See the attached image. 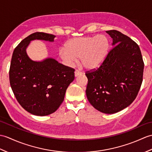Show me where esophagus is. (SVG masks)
<instances>
[{"label": "esophagus", "mask_w": 152, "mask_h": 152, "mask_svg": "<svg viewBox=\"0 0 152 152\" xmlns=\"http://www.w3.org/2000/svg\"><path fill=\"white\" fill-rule=\"evenodd\" d=\"M82 72H81V71H80V70H76L75 72V77H77V76H78L79 75H82Z\"/></svg>", "instance_id": "34e87169"}]
</instances>
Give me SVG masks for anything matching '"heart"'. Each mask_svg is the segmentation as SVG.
Here are the masks:
<instances>
[{
    "mask_svg": "<svg viewBox=\"0 0 152 152\" xmlns=\"http://www.w3.org/2000/svg\"><path fill=\"white\" fill-rule=\"evenodd\" d=\"M59 50L61 59L72 65L80 58L83 66L93 70L99 67L106 59L110 49V42L104 35L73 38Z\"/></svg>",
    "mask_w": 152,
    "mask_h": 152,
    "instance_id": "1",
    "label": "heart"
}]
</instances>
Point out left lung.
Returning a JSON list of instances; mask_svg holds the SVG:
<instances>
[{
	"label": "left lung",
	"instance_id": "left-lung-1",
	"mask_svg": "<svg viewBox=\"0 0 152 152\" xmlns=\"http://www.w3.org/2000/svg\"><path fill=\"white\" fill-rule=\"evenodd\" d=\"M115 47L96 70L87 71L86 95L102 113L113 114L135 99L142 82L144 62L139 45L117 30L106 31Z\"/></svg>",
	"mask_w": 152,
	"mask_h": 152
}]
</instances>
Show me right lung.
<instances>
[{"label":"right lung","mask_w":152,"mask_h":152,"mask_svg":"<svg viewBox=\"0 0 152 152\" xmlns=\"http://www.w3.org/2000/svg\"><path fill=\"white\" fill-rule=\"evenodd\" d=\"M54 35L36 32L15 48L10 68V83L19 104L30 113L46 116L55 112L64 100L66 90L75 80V69L53 58L35 61L26 48L33 40L53 42Z\"/></svg>","instance_id":"1"}]
</instances>
